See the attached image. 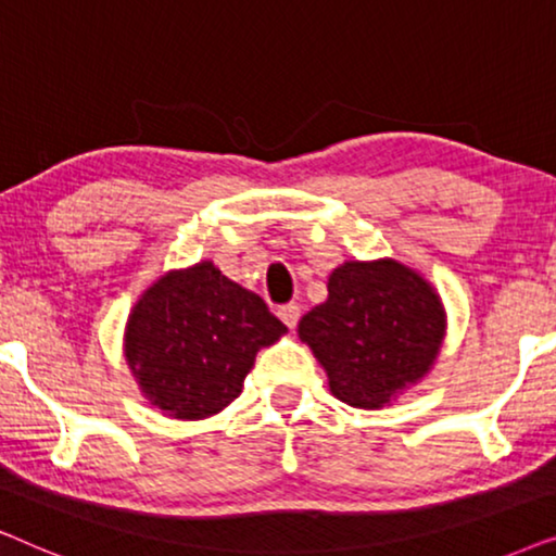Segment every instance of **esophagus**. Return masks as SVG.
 <instances>
[{"label": "esophagus", "instance_id": "1", "mask_svg": "<svg viewBox=\"0 0 556 556\" xmlns=\"http://www.w3.org/2000/svg\"><path fill=\"white\" fill-rule=\"evenodd\" d=\"M278 316H280V321L288 326V329H295V324H299V318H301V306L299 303H286V306L278 308Z\"/></svg>", "mask_w": 556, "mask_h": 556}]
</instances>
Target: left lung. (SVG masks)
Instances as JSON below:
<instances>
[{"label":"left lung","instance_id":"left-lung-1","mask_svg":"<svg viewBox=\"0 0 556 556\" xmlns=\"http://www.w3.org/2000/svg\"><path fill=\"white\" fill-rule=\"evenodd\" d=\"M443 333L445 311L435 291L394 261L344 263L331 273L329 299L299 324L333 397L367 409L417 382Z\"/></svg>","mask_w":556,"mask_h":556}]
</instances>
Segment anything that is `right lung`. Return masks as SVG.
Wrapping results in <instances>:
<instances>
[{"label": "right lung", "mask_w": 556, "mask_h": 556, "mask_svg": "<svg viewBox=\"0 0 556 556\" xmlns=\"http://www.w3.org/2000/svg\"><path fill=\"white\" fill-rule=\"evenodd\" d=\"M280 333L286 326L261 295L200 263L141 295L128 318L126 359L156 407L202 420L238 397L257 349Z\"/></svg>", "instance_id": "obj_1"}]
</instances>
